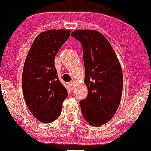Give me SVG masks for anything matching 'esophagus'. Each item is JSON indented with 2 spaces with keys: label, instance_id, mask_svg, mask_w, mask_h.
Returning <instances> with one entry per match:
<instances>
[{
  "label": "esophagus",
  "instance_id": "34e87169",
  "mask_svg": "<svg viewBox=\"0 0 151 151\" xmlns=\"http://www.w3.org/2000/svg\"><path fill=\"white\" fill-rule=\"evenodd\" d=\"M68 85H69V87L70 88L73 89V86H74V82H69V83H68Z\"/></svg>",
  "mask_w": 151,
  "mask_h": 151
}]
</instances>
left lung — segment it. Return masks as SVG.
<instances>
[{
    "instance_id": "obj_1",
    "label": "left lung",
    "mask_w": 151,
    "mask_h": 151,
    "mask_svg": "<svg viewBox=\"0 0 151 151\" xmlns=\"http://www.w3.org/2000/svg\"><path fill=\"white\" fill-rule=\"evenodd\" d=\"M82 44L85 82L88 95L80 101L85 120L100 126L110 120L122 97L123 78L121 66L108 40L94 30H76L71 34Z\"/></svg>"
}]
</instances>
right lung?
<instances>
[{
	"instance_id": "right-lung-1",
	"label": "right lung",
	"mask_w": 151,
	"mask_h": 151,
	"mask_svg": "<svg viewBox=\"0 0 151 151\" xmlns=\"http://www.w3.org/2000/svg\"><path fill=\"white\" fill-rule=\"evenodd\" d=\"M70 35L69 30L45 31L31 47L22 72V91L29 110L38 120L54 122L60 116L67 91L58 78L54 58Z\"/></svg>"
}]
</instances>
